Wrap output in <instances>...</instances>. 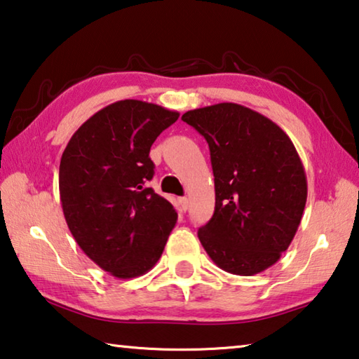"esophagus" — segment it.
I'll use <instances>...</instances> for the list:
<instances>
[{"mask_svg":"<svg viewBox=\"0 0 359 359\" xmlns=\"http://www.w3.org/2000/svg\"><path fill=\"white\" fill-rule=\"evenodd\" d=\"M179 204H180L182 210H187L188 205H190V203H188V198H179Z\"/></svg>","mask_w":359,"mask_h":359,"instance_id":"obj_1","label":"esophagus"}]
</instances>
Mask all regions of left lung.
I'll return each mask as SVG.
<instances>
[{
  "label": "left lung",
  "instance_id": "obj_1",
  "mask_svg": "<svg viewBox=\"0 0 359 359\" xmlns=\"http://www.w3.org/2000/svg\"><path fill=\"white\" fill-rule=\"evenodd\" d=\"M209 144L215 210L198 229L212 261L236 276L276 264L290 247L307 201L301 158L280 126L234 102L182 115Z\"/></svg>",
  "mask_w": 359,
  "mask_h": 359
}]
</instances>
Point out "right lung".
Returning <instances> with one entry per match:
<instances>
[{
  "label": "right lung",
  "instance_id": "add662e5",
  "mask_svg": "<svg viewBox=\"0 0 359 359\" xmlns=\"http://www.w3.org/2000/svg\"><path fill=\"white\" fill-rule=\"evenodd\" d=\"M177 118L151 102L117 101L85 121L62 155L60 199L71 234L117 278L150 271L177 222L172 204L147 187L151 144Z\"/></svg>",
  "mask_w": 359,
  "mask_h": 359
}]
</instances>
